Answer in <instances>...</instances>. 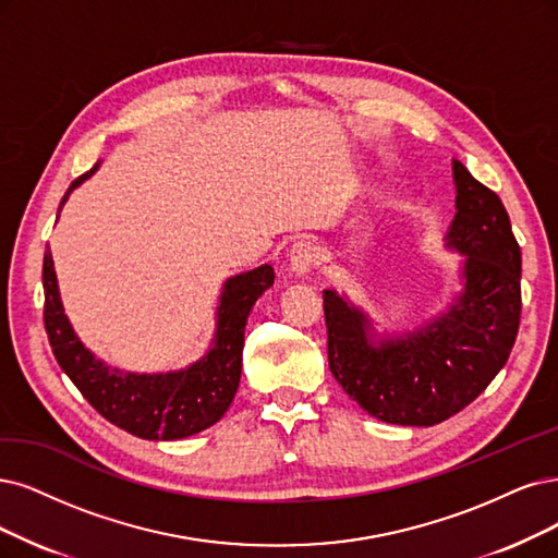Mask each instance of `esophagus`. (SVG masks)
Returning <instances> with one entry per match:
<instances>
[{"label": "esophagus", "mask_w": 558, "mask_h": 558, "mask_svg": "<svg viewBox=\"0 0 558 558\" xmlns=\"http://www.w3.org/2000/svg\"><path fill=\"white\" fill-rule=\"evenodd\" d=\"M317 259H319V247L313 241L301 239V241H296L292 245L290 262H292V271L294 274H299V276L311 274L313 268H315V264H317Z\"/></svg>", "instance_id": "esophagus-1"}]
</instances>
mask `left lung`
<instances>
[{
	"label": "left lung",
	"instance_id": "obj_1",
	"mask_svg": "<svg viewBox=\"0 0 558 558\" xmlns=\"http://www.w3.org/2000/svg\"><path fill=\"white\" fill-rule=\"evenodd\" d=\"M456 206L448 247L464 262V292L414 333L369 338L367 317L324 292L328 367L369 416L429 427L476 400L506 365L522 313V253L499 195L452 160Z\"/></svg>",
	"mask_w": 558,
	"mask_h": 558
}]
</instances>
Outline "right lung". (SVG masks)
Masks as SVG:
<instances>
[{"label":"right lung","mask_w":558,"mask_h":558,"mask_svg":"<svg viewBox=\"0 0 558 558\" xmlns=\"http://www.w3.org/2000/svg\"><path fill=\"white\" fill-rule=\"evenodd\" d=\"M94 170L77 177L69 193ZM274 266L264 264L225 282L214 347L189 369L168 375H133L94 359L77 340L59 301L52 255L48 251L44 255L46 333L57 363L102 418L140 439H183L214 425L230 409L241 379L245 322L262 292L274 284Z\"/></svg>","instance_id":"1"}]
</instances>
